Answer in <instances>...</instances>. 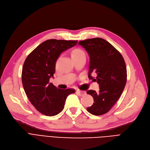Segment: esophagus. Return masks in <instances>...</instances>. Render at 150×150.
Segmentation results:
<instances>
[{"instance_id": "34e87169", "label": "esophagus", "mask_w": 150, "mask_h": 150, "mask_svg": "<svg viewBox=\"0 0 150 150\" xmlns=\"http://www.w3.org/2000/svg\"><path fill=\"white\" fill-rule=\"evenodd\" d=\"M76 93L77 95H78L79 96H83V95H85L86 92H85V91H81V90H77L76 91Z\"/></svg>"}]
</instances>
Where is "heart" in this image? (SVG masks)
Returning <instances> with one entry per match:
<instances>
[{
    "label": "heart",
    "mask_w": 150,
    "mask_h": 150,
    "mask_svg": "<svg viewBox=\"0 0 150 150\" xmlns=\"http://www.w3.org/2000/svg\"><path fill=\"white\" fill-rule=\"evenodd\" d=\"M82 54H85L83 51H82V50H81L80 49H75L74 50L73 52H72L71 56L75 57V56H77V55H79Z\"/></svg>",
    "instance_id": "obj_1"
}]
</instances>
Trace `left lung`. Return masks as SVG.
<instances>
[{
	"instance_id": "8db88e82",
	"label": "left lung",
	"mask_w": 150,
	"mask_h": 150,
	"mask_svg": "<svg viewBox=\"0 0 150 150\" xmlns=\"http://www.w3.org/2000/svg\"><path fill=\"white\" fill-rule=\"evenodd\" d=\"M79 45L85 49L90 56L88 77L96 79L99 91L88 90L94 103L86 109L91 114L100 115L107 113L117 101L127 81V69L121 54L112 44L103 38H95L81 41Z\"/></svg>"
}]
</instances>
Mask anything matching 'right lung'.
I'll return each mask as SVG.
<instances>
[{
  "label": "right lung",
  "mask_w": 150,
  "mask_h": 150,
  "mask_svg": "<svg viewBox=\"0 0 150 150\" xmlns=\"http://www.w3.org/2000/svg\"><path fill=\"white\" fill-rule=\"evenodd\" d=\"M77 41L51 39L40 44L28 55L22 69V84L30 101L39 112L54 116L63 110L66 98L75 93L62 90L49 82L54 77L55 63L60 54L75 46Z\"/></svg>",
  "instance_id": "right-lung-1"
}]
</instances>
